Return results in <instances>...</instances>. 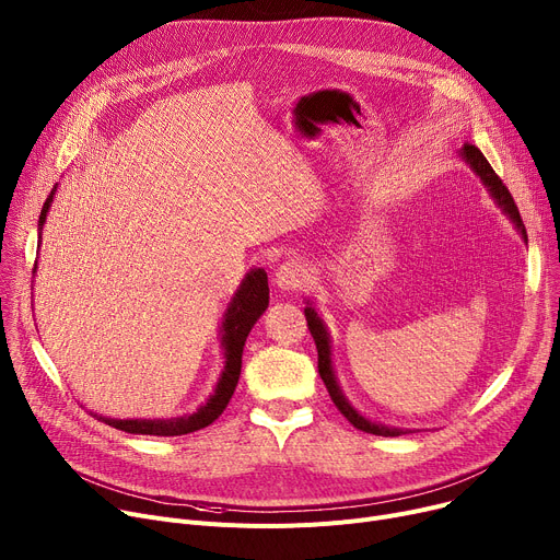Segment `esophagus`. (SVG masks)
<instances>
[{"label":"esophagus","instance_id":"1","mask_svg":"<svg viewBox=\"0 0 560 560\" xmlns=\"http://www.w3.org/2000/svg\"><path fill=\"white\" fill-rule=\"evenodd\" d=\"M311 281V272L308 266L300 258H290L285 264L279 266L277 275H275V283L281 290H296V288H304Z\"/></svg>","mask_w":560,"mask_h":560}]
</instances>
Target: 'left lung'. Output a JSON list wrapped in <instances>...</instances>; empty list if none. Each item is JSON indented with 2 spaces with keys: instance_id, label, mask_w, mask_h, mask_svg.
Segmentation results:
<instances>
[{
  "instance_id": "8db88e82",
  "label": "left lung",
  "mask_w": 560,
  "mask_h": 560,
  "mask_svg": "<svg viewBox=\"0 0 560 560\" xmlns=\"http://www.w3.org/2000/svg\"><path fill=\"white\" fill-rule=\"evenodd\" d=\"M459 158L470 166V171L481 179L483 189L489 191V196L493 198V202L502 209V213L513 222L517 234L523 236V241L527 243V230L523 225V218H520V211L509 194L506 186L502 184V179L495 175V171L491 168V164L487 162V158L481 155L479 148L466 143L462 151H459ZM306 322H308V328H311V335L313 340L317 345V366H319V376L335 402V407L340 409V412L349 419V423H353V428L362 430V432H369V434H378V436H400V434H407L412 430H402V428H392V425H385V423H378V421H371L366 419L362 412H358V409L349 402V398L345 396L340 383H338V376H335V369H332V353H330V332L324 324V319L317 315L315 306L311 300H306Z\"/></svg>"
}]
</instances>
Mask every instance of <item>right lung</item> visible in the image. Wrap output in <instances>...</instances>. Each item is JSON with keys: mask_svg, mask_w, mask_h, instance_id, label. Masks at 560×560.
<instances>
[{"mask_svg": "<svg viewBox=\"0 0 560 560\" xmlns=\"http://www.w3.org/2000/svg\"><path fill=\"white\" fill-rule=\"evenodd\" d=\"M56 189H58V184L54 186L47 202L43 205L40 220H37V241L43 238V228L47 222V213L51 209ZM37 249H40V245H37ZM35 268H37V260H35ZM268 304H270L268 275H266V270L252 268L245 275V279L241 281L238 290L234 292L225 315H222L220 347H222V351H225L222 353L225 362H222V371H220V378L215 383L213 394L207 398V402H202L196 409V412L182 415V417H168V419H112V417H103V415H94V417L117 430H124L130 434H151V436H179V434H189V432L211 425L222 415V409L228 407V402L238 385L245 340H247L249 330L254 328V324L258 322V317L266 313Z\"/></svg>", "mask_w": 560, "mask_h": 560, "instance_id": "right-lung-1", "label": "right lung"}]
</instances>
